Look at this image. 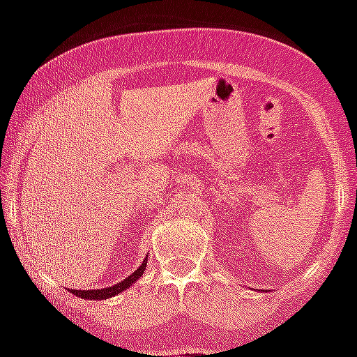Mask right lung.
Masks as SVG:
<instances>
[{
	"mask_svg": "<svg viewBox=\"0 0 357 357\" xmlns=\"http://www.w3.org/2000/svg\"><path fill=\"white\" fill-rule=\"evenodd\" d=\"M146 268V259L142 261V265L137 268V271L133 272V274H129L126 280H122L120 283H116V285H111V287L107 289H96V291H77V289H72L70 293H74L75 296H79V298H86V300H102V298H109V296H114V294L122 293V291H126L128 287H131L137 280L140 278V274L144 272Z\"/></svg>",
	"mask_w": 357,
	"mask_h": 357,
	"instance_id": "obj_1",
	"label": "right lung"
}]
</instances>
